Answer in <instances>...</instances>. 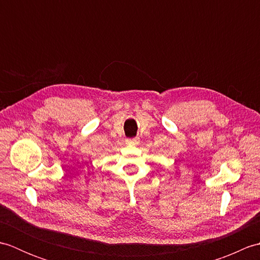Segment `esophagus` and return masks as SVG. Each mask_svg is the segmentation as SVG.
I'll return each instance as SVG.
<instances>
[{"label":"esophagus","instance_id":"esophagus-1","mask_svg":"<svg viewBox=\"0 0 260 260\" xmlns=\"http://www.w3.org/2000/svg\"><path fill=\"white\" fill-rule=\"evenodd\" d=\"M126 142H127V144L136 145V144H139V139H127Z\"/></svg>","mask_w":260,"mask_h":260}]
</instances>
